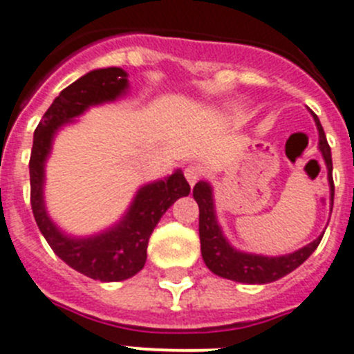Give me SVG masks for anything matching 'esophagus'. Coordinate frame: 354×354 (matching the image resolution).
<instances>
[{"label": "esophagus", "instance_id": "34e87169", "mask_svg": "<svg viewBox=\"0 0 354 354\" xmlns=\"http://www.w3.org/2000/svg\"><path fill=\"white\" fill-rule=\"evenodd\" d=\"M184 175H186L187 183L192 184V186H195V184L202 179L204 170H202L200 165H189V167H186V170H184Z\"/></svg>", "mask_w": 354, "mask_h": 354}]
</instances>
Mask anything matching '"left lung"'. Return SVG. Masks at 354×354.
Wrapping results in <instances>:
<instances>
[{
    "mask_svg": "<svg viewBox=\"0 0 354 354\" xmlns=\"http://www.w3.org/2000/svg\"><path fill=\"white\" fill-rule=\"evenodd\" d=\"M314 120L319 129V149L323 152L324 162L328 167V180L331 186V200L335 195L333 177H331V150L326 142L323 126L319 122L317 115ZM193 196L198 204V234H200V250L204 257L205 266L218 277L228 278L234 282L241 283H270L286 277L301 266L306 259L310 257L314 250L317 248L323 236H319L314 243L306 245L298 252L283 255V257H262V255H252V253H241L228 245L227 239L221 234V228L216 223L214 205H212V193L207 183H198L193 187Z\"/></svg>",
    "mask_w": 354,
    "mask_h": 354,
    "instance_id": "1",
    "label": "left lung"
}]
</instances>
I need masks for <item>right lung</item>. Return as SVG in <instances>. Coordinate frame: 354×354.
<instances>
[{"label":"right lung","instance_id":"right-lung-1","mask_svg":"<svg viewBox=\"0 0 354 354\" xmlns=\"http://www.w3.org/2000/svg\"><path fill=\"white\" fill-rule=\"evenodd\" d=\"M127 88V74L118 67L99 68L84 74L60 92L44 113L33 136L30 156V202L40 232L53 252L71 268L101 282H120L142 271L147 261L149 237L168 207L180 196L189 195L192 187L177 170L138 192L126 218L115 228L88 239H71L53 225L44 209L42 184L44 161L51 150L56 129L77 117L92 104L113 101Z\"/></svg>","mask_w":354,"mask_h":354}]
</instances>
